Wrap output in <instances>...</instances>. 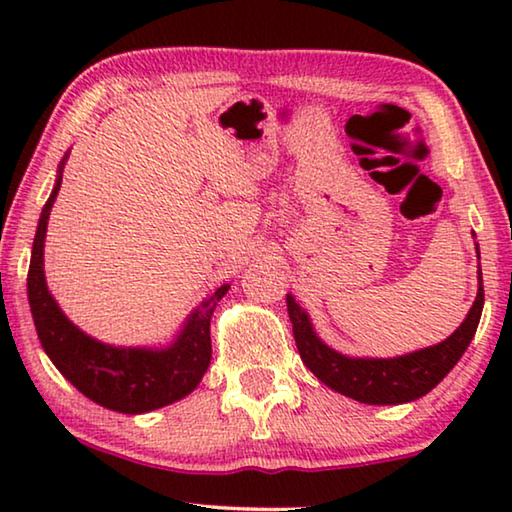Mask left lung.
<instances>
[{
    "label": "left lung",
    "instance_id": "1",
    "mask_svg": "<svg viewBox=\"0 0 512 512\" xmlns=\"http://www.w3.org/2000/svg\"><path fill=\"white\" fill-rule=\"evenodd\" d=\"M479 253V246H476ZM302 363L332 391L363 404H404L427 395L452 370L470 345L483 311V277L479 268V293L470 314L443 343L393 359H352L336 352L318 339L309 316L293 296H287Z\"/></svg>",
    "mask_w": 512,
    "mask_h": 512
}]
</instances>
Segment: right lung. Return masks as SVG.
<instances>
[{
	"instance_id": "add662e5",
	"label": "right lung",
	"mask_w": 512,
	"mask_h": 512,
	"mask_svg": "<svg viewBox=\"0 0 512 512\" xmlns=\"http://www.w3.org/2000/svg\"><path fill=\"white\" fill-rule=\"evenodd\" d=\"M65 160L67 155L58 167L54 192L42 207L31 250L27 291L38 339L60 375L72 381L92 402L128 415L160 409V406H167L192 393L198 381L203 379L212 359V311L230 287L223 284L221 289H216L189 316L178 339L164 350L115 348V345L94 341L92 336L83 334L72 320H67L56 300L51 298L45 282V268H42L47 221L60 183H63Z\"/></svg>"
}]
</instances>
